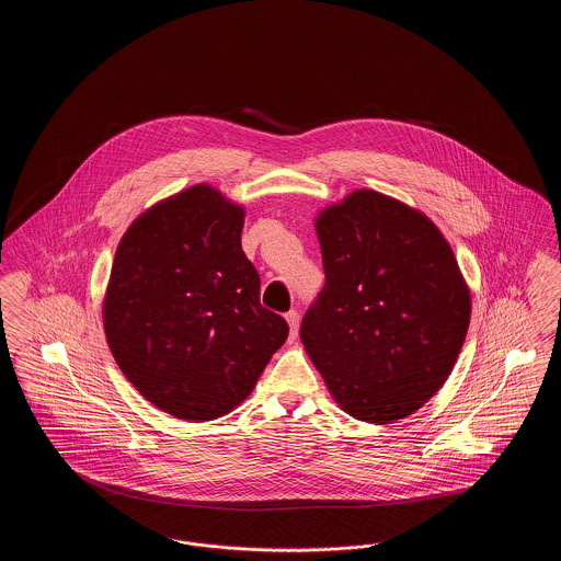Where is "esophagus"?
<instances>
[{
	"mask_svg": "<svg viewBox=\"0 0 561 561\" xmlns=\"http://www.w3.org/2000/svg\"><path fill=\"white\" fill-rule=\"evenodd\" d=\"M286 321H288V325H290V341H294L296 334H298V311H296V309L288 311V313H286Z\"/></svg>",
	"mask_w": 561,
	"mask_h": 561,
	"instance_id": "34e87169",
	"label": "esophagus"
}]
</instances>
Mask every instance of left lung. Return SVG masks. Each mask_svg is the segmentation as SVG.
<instances>
[{
	"instance_id": "obj_1",
	"label": "left lung",
	"mask_w": 561,
	"mask_h": 561,
	"mask_svg": "<svg viewBox=\"0 0 561 561\" xmlns=\"http://www.w3.org/2000/svg\"><path fill=\"white\" fill-rule=\"evenodd\" d=\"M316 229L325 284L300 325L307 355L353 419L414 414L453 373L471 320L450 243L373 188L321 210Z\"/></svg>"
}]
</instances>
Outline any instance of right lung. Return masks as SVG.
<instances>
[{
  "instance_id": "1",
  "label": "right lung",
  "mask_w": 561,
  "mask_h": 561,
  "mask_svg": "<svg viewBox=\"0 0 561 561\" xmlns=\"http://www.w3.org/2000/svg\"><path fill=\"white\" fill-rule=\"evenodd\" d=\"M243 208L193 185L140 214L117 245L103 321L126 378L163 412L204 423L245 400L288 323L261 305Z\"/></svg>"
}]
</instances>
